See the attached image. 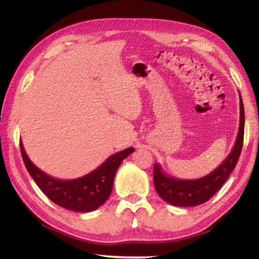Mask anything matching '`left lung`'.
Segmentation results:
<instances>
[{
  "label": "left lung",
  "instance_id": "1",
  "mask_svg": "<svg viewBox=\"0 0 259 259\" xmlns=\"http://www.w3.org/2000/svg\"><path fill=\"white\" fill-rule=\"evenodd\" d=\"M244 135V108L240 96V126L234 147L223 163L207 176L199 179H176L168 176L161 169L160 164H154V186L162 199L176 207L199 205L212 198L219 191L231 172L235 168L243 145Z\"/></svg>",
  "mask_w": 259,
  "mask_h": 259
}]
</instances>
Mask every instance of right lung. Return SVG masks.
Masks as SVG:
<instances>
[{
    "instance_id": "right-lung-1",
    "label": "right lung",
    "mask_w": 259,
    "mask_h": 259,
    "mask_svg": "<svg viewBox=\"0 0 259 259\" xmlns=\"http://www.w3.org/2000/svg\"><path fill=\"white\" fill-rule=\"evenodd\" d=\"M20 151L27 171L52 202L73 211L89 212L104 204L111 195L117 168L135 148L129 147L115 153L93 172L71 181L56 179L41 171L28 159L21 143Z\"/></svg>"
}]
</instances>
